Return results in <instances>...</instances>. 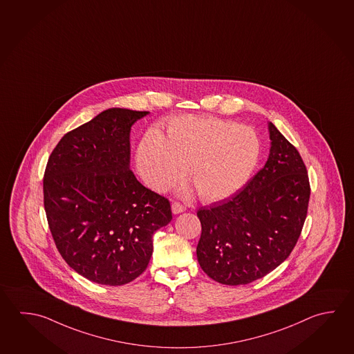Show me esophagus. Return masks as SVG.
<instances>
[{
  "mask_svg": "<svg viewBox=\"0 0 354 354\" xmlns=\"http://www.w3.org/2000/svg\"><path fill=\"white\" fill-rule=\"evenodd\" d=\"M171 209H172V213H174V214H180V213L185 212V211H186V207L182 206L180 203L174 202V203H172V206H171Z\"/></svg>",
  "mask_w": 354,
  "mask_h": 354,
  "instance_id": "obj_1",
  "label": "esophagus"
}]
</instances>
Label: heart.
Segmentation results:
<instances>
[{
    "label": "heart",
    "mask_w": 354,
    "mask_h": 354,
    "mask_svg": "<svg viewBox=\"0 0 354 354\" xmlns=\"http://www.w3.org/2000/svg\"><path fill=\"white\" fill-rule=\"evenodd\" d=\"M262 153L252 127L212 116L183 115L168 123L165 135L151 129L136 151L142 180L163 192L186 176L202 200L217 202L237 193L251 178Z\"/></svg>",
    "instance_id": "obj_1"
}]
</instances>
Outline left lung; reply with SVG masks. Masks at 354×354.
Returning a JSON list of instances; mask_svg holds the SVG:
<instances>
[{
    "label": "left lung",
    "instance_id": "8db88e82",
    "mask_svg": "<svg viewBox=\"0 0 354 354\" xmlns=\"http://www.w3.org/2000/svg\"><path fill=\"white\" fill-rule=\"evenodd\" d=\"M264 167L241 191L201 208V268L216 282L247 284L276 270L293 251L308 209V174L301 154L268 122Z\"/></svg>",
    "mask_w": 354,
    "mask_h": 354
}]
</instances>
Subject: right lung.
<instances>
[{
    "instance_id": "obj_1",
    "label": "right lung",
    "mask_w": 354,
    "mask_h": 354,
    "mask_svg": "<svg viewBox=\"0 0 354 354\" xmlns=\"http://www.w3.org/2000/svg\"><path fill=\"white\" fill-rule=\"evenodd\" d=\"M146 111L109 109L52 151L44 202L66 263L91 282L122 286L147 268L152 236L172 219L169 202L129 169V132Z\"/></svg>"
}]
</instances>
